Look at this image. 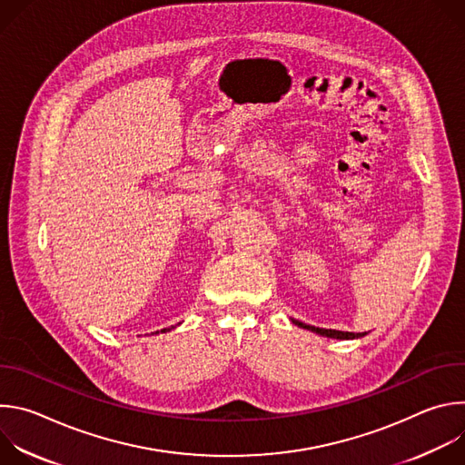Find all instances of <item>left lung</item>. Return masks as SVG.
<instances>
[{
	"label": "left lung",
	"mask_w": 465,
	"mask_h": 465,
	"mask_svg": "<svg viewBox=\"0 0 465 465\" xmlns=\"http://www.w3.org/2000/svg\"><path fill=\"white\" fill-rule=\"evenodd\" d=\"M296 325L303 327V329H309L312 331V333H318L322 337H329V339H359V337H364L366 333H350V331H337V329H320V327H314V325H307L303 322H298V320H292Z\"/></svg>",
	"instance_id": "left-lung-1"
}]
</instances>
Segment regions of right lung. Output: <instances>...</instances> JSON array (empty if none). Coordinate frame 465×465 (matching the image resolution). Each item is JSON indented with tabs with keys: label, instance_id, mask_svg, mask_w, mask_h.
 <instances>
[{
	"label": "right lung",
	"instance_id": "right-lung-1",
	"mask_svg": "<svg viewBox=\"0 0 465 465\" xmlns=\"http://www.w3.org/2000/svg\"><path fill=\"white\" fill-rule=\"evenodd\" d=\"M163 331V333H165V331H169V329H162Z\"/></svg>",
	"mask_w": 465,
	"mask_h": 465
}]
</instances>
